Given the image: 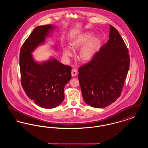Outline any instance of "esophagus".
I'll use <instances>...</instances> for the list:
<instances>
[{
  "label": "esophagus",
  "mask_w": 148,
  "mask_h": 148,
  "mask_svg": "<svg viewBox=\"0 0 148 148\" xmlns=\"http://www.w3.org/2000/svg\"><path fill=\"white\" fill-rule=\"evenodd\" d=\"M77 74V71L76 69H73L71 70V75L73 77H76Z\"/></svg>",
  "instance_id": "34e87169"
}]
</instances>
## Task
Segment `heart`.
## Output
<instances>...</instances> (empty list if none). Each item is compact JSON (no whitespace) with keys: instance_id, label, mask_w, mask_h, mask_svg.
<instances>
[{"instance_id":"heart-1","label":"heart","mask_w":148,"mask_h":148,"mask_svg":"<svg viewBox=\"0 0 148 148\" xmlns=\"http://www.w3.org/2000/svg\"><path fill=\"white\" fill-rule=\"evenodd\" d=\"M93 36L94 34L92 33L87 32L77 36L71 42V48L74 51L80 49L85 45L84 47L83 46V47H82L83 48L80 50L79 53V58L83 62H88L92 60L100 43V40L98 37H95L91 40V39ZM63 54L65 57L72 56L71 51L69 49L66 48H64Z\"/></svg>"}]
</instances>
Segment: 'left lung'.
I'll return each mask as SVG.
<instances>
[{
	"label": "left lung",
	"instance_id": "left-lung-1",
	"mask_svg": "<svg viewBox=\"0 0 148 148\" xmlns=\"http://www.w3.org/2000/svg\"><path fill=\"white\" fill-rule=\"evenodd\" d=\"M128 52L118 31L110 25L109 39L79 68V82L87 104L103 108L119 97L130 65Z\"/></svg>",
	"mask_w": 148,
	"mask_h": 148
}]
</instances>
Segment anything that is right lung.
Returning a JSON list of instances; mask_svg holds the SVG:
<instances>
[{
  "mask_svg": "<svg viewBox=\"0 0 148 148\" xmlns=\"http://www.w3.org/2000/svg\"><path fill=\"white\" fill-rule=\"evenodd\" d=\"M53 29L51 25L36 27L21 46L19 56L23 88L37 106L46 109L56 108L63 102L64 86L71 78L70 66L54 58L38 63L31 54Z\"/></svg>",
  "mask_w": 148,
  "mask_h": 148,
  "instance_id": "right-lung-1",
  "label": "right lung"
}]
</instances>
